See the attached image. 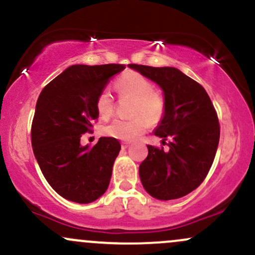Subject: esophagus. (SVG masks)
<instances>
[{"instance_id": "34e87169", "label": "esophagus", "mask_w": 255, "mask_h": 255, "mask_svg": "<svg viewBox=\"0 0 255 255\" xmlns=\"http://www.w3.org/2000/svg\"><path fill=\"white\" fill-rule=\"evenodd\" d=\"M128 146H130V143H128V142H122V148H123V149L128 148Z\"/></svg>"}]
</instances>
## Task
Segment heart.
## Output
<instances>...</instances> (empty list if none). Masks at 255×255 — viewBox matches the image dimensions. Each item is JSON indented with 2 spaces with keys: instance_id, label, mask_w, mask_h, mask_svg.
I'll list each match as a JSON object with an SVG mask.
<instances>
[{
  "instance_id": "1",
  "label": "heart",
  "mask_w": 255,
  "mask_h": 255,
  "mask_svg": "<svg viewBox=\"0 0 255 255\" xmlns=\"http://www.w3.org/2000/svg\"><path fill=\"white\" fill-rule=\"evenodd\" d=\"M116 90L122 97L132 98L133 119H116L102 128L103 133L108 137L120 141H132L138 135L143 133L150 124H157L164 116L163 97L153 91V84L141 74L125 72L117 79ZM96 109L101 118H108L113 114V97L108 91L101 92L96 101Z\"/></svg>"
}]
</instances>
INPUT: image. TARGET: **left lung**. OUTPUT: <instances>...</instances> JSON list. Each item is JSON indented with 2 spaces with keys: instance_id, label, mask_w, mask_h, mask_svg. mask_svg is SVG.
Wrapping results in <instances>:
<instances>
[{
  "instance_id": "8db88e82",
  "label": "left lung",
  "mask_w": 255,
  "mask_h": 255,
  "mask_svg": "<svg viewBox=\"0 0 255 255\" xmlns=\"http://www.w3.org/2000/svg\"><path fill=\"white\" fill-rule=\"evenodd\" d=\"M163 90L164 116L154 135L169 149L148 147L138 174L147 193L170 201L196 190L207 176L220 138V127L209 96L202 85L172 67L128 64Z\"/></svg>"
}]
</instances>
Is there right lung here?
I'll use <instances>...</instances> for the list:
<instances>
[{
  "label": "right lung",
  "mask_w": 255,
  "mask_h": 255,
  "mask_svg": "<svg viewBox=\"0 0 255 255\" xmlns=\"http://www.w3.org/2000/svg\"><path fill=\"white\" fill-rule=\"evenodd\" d=\"M123 64L67 68L37 98L31 144L43 176L59 196L87 204L106 192L119 154V141L101 137L94 147L81 146L83 133L98 118L96 101Z\"/></svg>",
  "instance_id": "right-lung-1"
}]
</instances>
